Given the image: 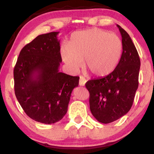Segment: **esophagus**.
Instances as JSON below:
<instances>
[{"instance_id":"34e87169","label":"esophagus","mask_w":154,"mask_h":154,"mask_svg":"<svg viewBox=\"0 0 154 154\" xmlns=\"http://www.w3.org/2000/svg\"><path fill=\"white\" fill-rule=\"evenodd\" d=\"M86 81H87V80H86L85 78L81 76V77H79V85H80V86H85V83H86Z\"/></svg>"}]
</instances>
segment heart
Returning <instances> with one entry per match:
<instances>
[{
  "instance_id": "heart-1",
  "label": "heart",
  "mask_w": 154,
  "mask_h": 154,
  "mask_svg": "<svg viewBox=\"0 0 154 154\" xmlns=\"http://www.w3.org/2000/svg\"><path fill=\"white\" fill-rule=\"evenodd\" d=\"M123 45L116 35L98 28L72 33L68 45L61 48L63 61L70 70L76 72L85 66L93 75L106 76L114 71L122 58Z\"/></svg>"
}]
</instances>
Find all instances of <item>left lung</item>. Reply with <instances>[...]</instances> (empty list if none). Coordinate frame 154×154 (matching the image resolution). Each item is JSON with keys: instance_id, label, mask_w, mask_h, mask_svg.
<instances>
[{"instance_id": "1", "label": "left lung", "mask_w": 154, "mask_h": 154, "mask_svg": "<svg viewBox=\"0 0 154 154\" xmlns=\"http://www.w3.org/2000/svg\"><path fill=\"white\" fill-rule=\"evenodd\" d=\"M123 51L117 66L111 74L88 81L90 109L99 122L111 123L125 116L131 109L138 88L140 60L128 33L119 25Z\"/></svg>"}]
</instances>
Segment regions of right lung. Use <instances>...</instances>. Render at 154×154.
I'll return each instance as SVG.
<instances>
[{
	"instance_id": "1",
	"label": "right lung",
	"mask_w": 154,
	"mask_h": 154,
	"mask_svg": "<svg viewBox=\"0 0 154 154\" xmlns=\"http://www.w3.org/2000/svg\"><path fill=\"white\" fill-rule=\"evenodd\" d=\"M59 32L38 35L22 49L14 69L15 95L31 119L57 122L66 114L79 77L59 72L62 61Z\"/></svg>"
}]
</instances>
